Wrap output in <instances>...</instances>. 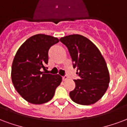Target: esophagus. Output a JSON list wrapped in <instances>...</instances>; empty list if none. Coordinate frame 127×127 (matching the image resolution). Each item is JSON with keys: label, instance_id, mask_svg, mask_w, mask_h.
Here are the masks:
<instances>
[{"label": "esophagus", "instance_id": "obj_1", "mask_svg": "<svg viewBox=\"0 0 127 127\" xmlns=\"http://www.w3.org/2000/svg\"><path fill=\"white\" fill-rule=\"evenodd\" d=\"M67 79H68V77H67L66 75H64V76H63V81H66Z\"/></svg>", "mask_w": 127, "mask_h": 127}]
</instances>
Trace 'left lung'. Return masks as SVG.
Returning a JSON list of instances; mask_svg holds the SVG:
<instances>
[{
	"label": "left lung",
	"instance_id": "8db88e82",
	"mask_svg": "<svg viewBox=\"0 0 127 127\" xmlns=\"http://www.w3.org/2000/svg\"><path fill=\"white\" fill-rule=\"evenodd\" d=\"M67 47L79 78L75 88L69 93L73 102L91 105L101 99L106 92L110 75L106 61L95 45L81 35H69L60 39Z\"/></svg>",
	"mask_w": 127,
	"mask_h": 127
}]
</instances>
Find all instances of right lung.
<instances>
[{
  "label": "right lung",
  "instance_id": "obj_1",
  "mask_svg": "<svg viewBox=\"0 0 127 127\" xmlns=\"http://www.w3.org/2000/svg\"><path fill=\"white\" fill-rule=\"evenodd\" d=\"M56 37L37 34L28 38L16 53L11 67L12 82L23 99L33 104L48 102L61 84L59 75L45 74L50 48L58 43ZM47 68V67H46Z\"/></svg>",
  "mask_w": 127,
  "mask_h": 127
}]
</instances>
